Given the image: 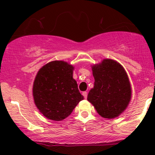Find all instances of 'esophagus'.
Instances as JSON below:
<instances>
[{"mask_svg":"<svg viewBox=\"0 0 155 155\" xmlns=\"http://www.w3.org/2000/svg\"><path fill=\"white\" fill-rule=\"evenodd\" d=\"M82 95H83L85 99H86L87 97V92H82Z\"/></svg>","mask_w":155,"mask_h":155,"instance_id":"obj_1","label":"esophagus"}]
</instances>
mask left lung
Here are the masks:
<instances>
[{"instance_id":"1","label":"left lung","mask_w":155,"mask_h":155,"mask_svg":"<svg viewBox=\"0 0 155 155\" xmlns=\"http://www.w3.org/2000/svg\"><path fill=\"white\" fill-rule=\"evenodd\" d=\"M95 83L87 95L104 118L117 117L128 106L131 99V87L124 68L115 60L105 59L92 67Z\"/></svg>"}]
</instances>
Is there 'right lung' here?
Listing matches in <instances>:
<instances>
[{
    "instance_id": "right-lung-1",
    "label": "right lung",
    "mask_w": 155,
    "mask_h": 155,
    "mask_svg": "<svg viewBox=\"0 0 155 155\" xmlns=\"http://www.w3.org/2000/svg\"><path fill=\"white\" fill-rule=\"evenodd\" d=\"M74 66L55 60L38 71L33 86L35 106L49 120L61 121L72 113L84 99L73 78Z\"/></svg>"
}]
</instances>
